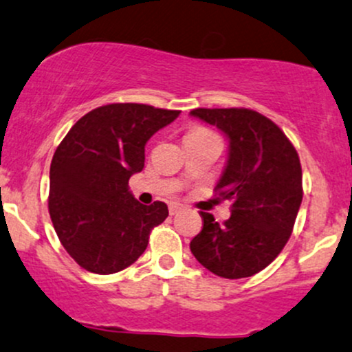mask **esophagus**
I'll return each instance as SVG.
<instances>
[{"instance_id":"1","label":"esophagus","mask_w":352,"mask_h":352,"mask_svg":"<svg viewBox=\"0 0 352 352\" xmlns=\"http://www.w3.org/2000/svg\"><path fill=\"white\" fill-rule=\"evenodd\" d=\"M181 210H183V205H179V203H171L169 205V214H177Z\"/></svg>"}]
</instances>
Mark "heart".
Instances as JSON below:
<instances>
[{"instance_id": "obj_1", "label": "heart", "mask_w": 352, "mask_h": 352, "mask_svg": "<svg viewBox=\"0 0 352 352\" xmlns=\"http://www.w3.org/2000/svg\"><path fill=\"white\" fill-rule=\"evenodd\" d=\"M203 132H208V131L203 129V127H195V129L188 132V135H190V134H203Z\"/></svg>"}]
</instances>
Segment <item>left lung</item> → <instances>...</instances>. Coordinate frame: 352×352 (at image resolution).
Instances as JSON below:
<instances>
[{
  "mask_svg": "<svg viewBox=\"0 0 352 352\" xmlns=\"http://www.w3.org/2000/svg\"><path fill=\"white\" fill-rule=\"evenodd\" d=\"M191 116L228 138V161L214 191L232 199V217L221 225L199 213L203 228L191 253L218 277H252L277 258L292 233L304 195L300 160L280 127L252 109H192Z\"/></svg>",
  "mask_w": 352,
  "mask_h": 352,
  "instance_id": "1",
  "label": "left lung"
}]
</instances>
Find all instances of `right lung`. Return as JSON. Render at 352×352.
Here are the masks:
<instances>
[{
  "instance_id": "right-lung-1",
  "label": "right lung",
  "mask_w": 352,
  "mask_h": 352,
  "mask_svg": "<svg viewBox=\"0 0 352 352\" xmlns=\"http://www.w3.org/2000/svg\"><path fill=\"white\" fill-rule=\"evenodd\" d=\"M179 111L107 104L74 124L50 166L48 211L63 248L92 274L124 270L146 250L168 218L162 201L141 205L129 177L144 168V146Z\"/></svg>"
}]
</instances>
